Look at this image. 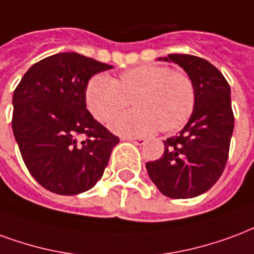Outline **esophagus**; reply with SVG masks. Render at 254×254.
Masks as SVG:
<instances>
[{
    "label": "esophagus",
    "instance_id": "obj_1",
    "mask_svg": "<svg viewBox=\"0 0 254 254\" xmlns=\"http://www.w3.org/2000/svg\"><path fill=\"white\" fill-rule=\"evenodd\" d=\"M125 140H127V141H133L134 144H137V145H144L146 141L145 138H142V137H132V136L125 137Z\"/></svg>",
    "mask_w": 254,
    "mask_h": 254
}]
</instances>
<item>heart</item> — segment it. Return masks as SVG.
<instances>
[{
	"label": "heart",
	"instance_id": "b5f03b06",
	"mask_svg": "<svg viewBox=\"0 0 254 254\" xmlns=\"http://www.w3.org/2000/svg\"><path fill=\"white\" fill-rule=\"evenodd\" d=\"M84 94L87 109L101 122L112 121L133 99L137 110L112 122L120 134H148L160 127L175 132L191 118L196 103L192 79L167 65L134 67L124 71L117 82L108 75H94Z\"/></svg>",
	"mask_w": 254,
	"mask_h": 254
}]
</instances>
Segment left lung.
Segmentation results:
<instances>
[{"label":"left lung","mask_w":254,"mask_h":254,"mask_svg":"<svg viewBox=\"0 0 254 254\" xmlns=\"http://www.w3.org/2000/svg\"><path fill=\"white\" fill-rule=\"evenodd\" d=\"M159 60L185 69L194 82L196 103L186 127L165 140L163 156L146 163V171L165 196L194 198L217 183L226 165L234 129L230 86L217 67L198 56L171 54Z\"/></svg>","instance_id":"left-lung-1"}]
</instances>
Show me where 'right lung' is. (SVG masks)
Masks as SVG:
<instances>
[{"instance_id": "add662e5", "label": "right lung", "mask_w": 254, "mask_h": 254, "mask_svg": "<svg viewBox=\"0 0 254 254\" xmlns=\"http://www.w3.org/2000/svg\"><path fill=\"white\" fill-rule=\"evenodd\" d=\"M110 68L62 52L35 63L14 90L13 134L28 171L51 192L76 195L93 189L120 142L86 109L90 78ZM80 135L83 142L77 141Z\"/></svg>"}]
</instances>
